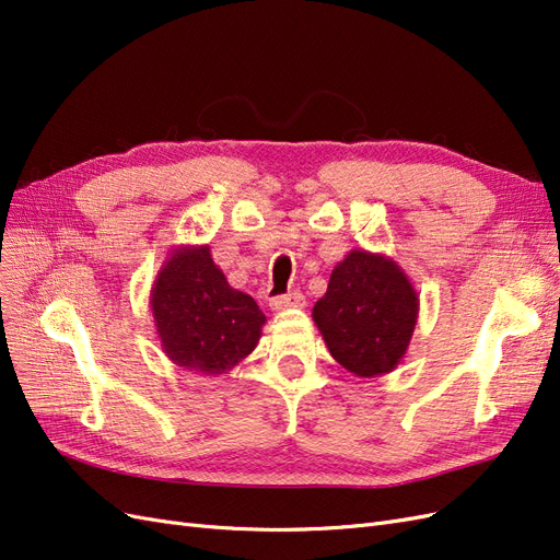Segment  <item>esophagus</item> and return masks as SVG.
<instances>
[{
  "label": "esophagus",
  "mask_w": 560,
  "mask_h": 560,
  "mask_svg": "<svg viewBox=\"0 0 560 560\" xmlns=\"http://www.w3.org/2000/svg\"><path fill=\"white\" fill-rule=\"evenodd\" d=\"M303 303H306V299H303V294H301V292H292V294L273 296V299L268 301V306H270V311L280 313V311H287V308H301Z\"/></svg>",
  "instance_id": "obj_1"
}]
</instances>
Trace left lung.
Here are the masks:
<instances>
[{"instance_id": "8db88e82", "label": "left lung", "mask_w": 560, "mask_h": 560, "mask_svg": "<svg viewBox=\"0 0 560 560\" xmlns=\"http://www.w3.org/2000/svg\"><path fill=\"white\" fill-rule=\"evenodd\" d=\"M418 311L416 287L395 259L350 249L334 266L313 319L338 364L360 378H378L406 358Z\"/></svg>"}]
</instances>
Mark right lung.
<instances>
[{
    "label": "right lung",
    "mask_w": 560,
    "mask_h": 560,
    "mask_svg": "<svg viewBox=\"0 0 560 560\" xmlns=\"http://www.w3.org/2000/svg\"><path fill=\"white\" fill-rule=\"evenodd\" d=\"M151 315L165 358L202 376L226 374L257 348L266 315L233 290L210 245H179L151 287Z\"/></svg>",
    "instance_id": "right-lung-1"
}]
</instances>
